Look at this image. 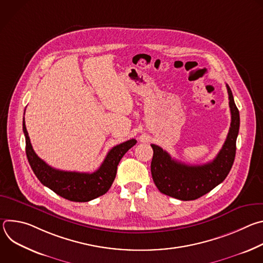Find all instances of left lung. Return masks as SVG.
<instances>
[{
  "instance_id": "left-lung-1",
  "label": "left lung",
  "mask_w": 263,
  "mask_h": 263,
  "mask_svg": "<svg viewBox=\"0 0 263 263\" xmlns=\"http://www.w3.org/2000/svg\"><path fill=\"white\" fill-rule=\"evenodd\" d=\"M226 86L229 95L231 125L222 147L212 161L202 165H189L173 159L162 147L151 144L154 152L151 173L160 193L181 201L196 200L212 191L228 176L235 159L240 121L232 91L228 84Z\"/></svg>"
}]
</instances>
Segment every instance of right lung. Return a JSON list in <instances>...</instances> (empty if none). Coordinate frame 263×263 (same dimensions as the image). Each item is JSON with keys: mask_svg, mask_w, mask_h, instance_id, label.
<instances>
[{"mask_svg": "<svg viewBox=\"0 0 263 263\" xmlns=\"http://www.w3.org/2000/svg\"><path fill=\"white\" fill-rule=\"evenodd\" d=\"M23 130L26 137L27 158L37 179L55 194L72 202H88L106 194L116 179L121 159L136 143L135 139H130L112 147L101 166L91 174L65 172L53 168L36 155L30 142L25 119Z\"/></svg>", "mask_w": 263, "mask_h": 263, "instance_id": "right-lung-1", "label": "right lung"}]
</instances>
